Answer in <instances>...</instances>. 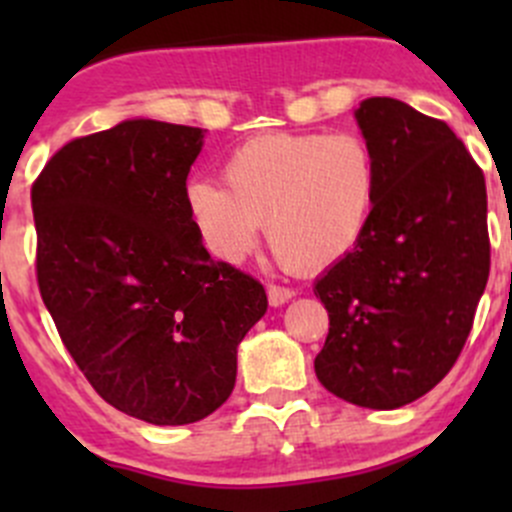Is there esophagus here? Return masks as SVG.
<instances>
[{"label":"esophagus","instance_id":"esophagus-1","mask_svg":"<svg viewBox=\"0 0 512 512\" xmlns=\"http://www.w3.org/2000/svg\"><path fill=\"white\" fill-rule=\"evenodd\" d=\"M294 294H297V292H294L292 287H285V285H270V287H267V297H270L272 307H282V304L289 302Z\"/></svg>","mask_w":512,"mask_h":512}]
</instances>
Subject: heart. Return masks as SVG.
Wrapping results in <instances>:
<instances>
[{
	"mask_svg": "<svg viewBox=\"0 0 512 512\" xmlns=\"http://www.w3.org/2000/svg\"><path fill=\"white\" fill-rule=\"evenodd\" d=\"M225 183L195 180L188 208L210 250L237 262L262 225L287 267L317 272L359 245L379 193V165L356 133H262L232 151Z\"/></svg>",
	"mask_w": 512,
	"mask_h": 512,
	"instance_id": "b5f03b06",
	"label": "heart"
}]
</instances>
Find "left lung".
Returning a JSON list of instances; mask_svg holds the SVG:
<instances>
[{
    "mask_svg": "<svg viewBox=\"0 0 512 512\" xmlns=\"http://www.w3.org/2000/svg\"><path fill=\"white\" fill-rule=\"evenodd\" d=\"M356 121L379 193L359 245L314 285L329 312L314 371L349 404L399 409L466 347L490 272L488 195L446 121L386 96L361 101Z\"/></svg>",
    "mask_w": 512,
    "mask_h": 512,
    "instance_id": "1",
    "label": "left lung"
}]
</instances>
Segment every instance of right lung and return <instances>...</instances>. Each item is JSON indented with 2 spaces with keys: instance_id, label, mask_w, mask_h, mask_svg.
<instances>
[{
  "instance_id": "add662e5",
  "label": "right lung",
  "mask_w": 512,
  "mask_h": 512,
  "mask_svg": "<svg viewBox=\"0 0 512 512\" xmlns=\"http://www.w3.org/2000/svg\"><path fill=\"white\" fill-rule=\"evenodd\" d=\"M203 131L123 121L74 138L32 185L36 282L66 352L123 414L180 426L235 389L265 287L213 262L188 208Z\"/></svg>"
}]
</instances>
